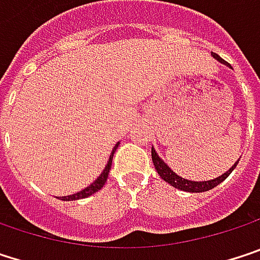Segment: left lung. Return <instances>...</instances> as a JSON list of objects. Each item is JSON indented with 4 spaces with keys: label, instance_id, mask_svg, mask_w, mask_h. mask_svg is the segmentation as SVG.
Segmentation results:
<instances>
[{
    "label": "left lung",
    "instance_id": "left-lung-1",
    "mask_svg": "<svg viewBox=\"0 0 260 260\" xmlns=\"http://www.w3.org/2000/svg\"><path fill=\"white\" fill-rule=\"evenodd\" d=\"M212 57L215 58V60H218L220 63H223V64H228L220 55H217V54H212ZM152 161H153V166H155V169H156V172H158V175L164 179L166 182H169L172 186H175V188H178V189H182V191H188V192H203V191H209V189H212L214 186H217V185H220L221 182L224 181L231 173H232V170H234L235 167H236V164H238V161L235 162L234 166H232V169H229V172H226L224 175H221V176H218V178H215V179H211V181H202V182H196V181H188V179H183L181 176H178L159 156H158V153L155 152V149L152 147Z\"/></svg>",
    "mask_w": 260,
    "mask_h": 260
}]
</instances>
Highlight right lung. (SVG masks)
I'll use <instances>...</instances> for the list:
<instances>
[{"mask_svg": "<svg viewBox=\"0 0 260 260\" xmlns=\"http://www.w3.org/2000/svg\"><path fill=\"white\" fill-rule=\"evenodd\" d=\"M117 146H119V143L114 146V149H113V152H111V155H110V159H108V162H107V166H105L104 172L101 173V176H99L96 181L93 182V183H90L87 188H84V189H82V191H79V192H75V194H72V196H64V197H61V200H79V199H85V197H88V196L94 194L96 191H99V189L105 185V182H107L108 173H110V170H111L113 155H114V152H116Z\"/></svg>", "mask_w": 260, "mask_h": 260, "instance_id": "add662e5", "label": "right lung"}]
</instances>
